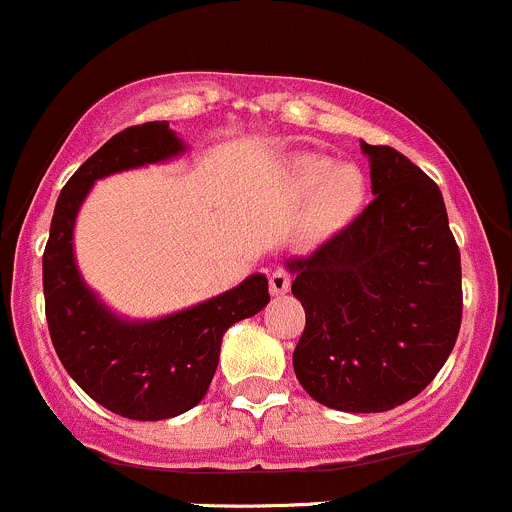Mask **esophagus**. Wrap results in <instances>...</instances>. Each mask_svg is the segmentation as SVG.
<instances>
[{"label":"esophagus","instance_id":"1","mask_svg":"<svg viewBox=\"0 0 512 512\" xmlns=\"http://www.w3.org/2000/svg\"><path fill=\"white\" fill-rule=\"evenodd\" d=\"M289 285H292V277H289L287 270L277 267L275 272H270V292L272 294H285V292H289Z\"/></svg>","mask_w":512,"mask_h":512}]
</instances>
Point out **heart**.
Here are the masks:
<instances>
[{"instance_id": "b5f03b06", "label": "heart", "mask_w": 512, "mask_h": 512, "mask_svg": "<svg viewBox=\"0 0 512 512\" xmlns=\"http://www.w3.org/2000/svg\"><path fill=\"white\" fill-rule=\"evenodd\" d=\"M294 185L302 195L312 194L309 227L319 235H329L347 227L359 215L364 203V175L354 165H332L322 156H299L292 168Z\"/></svg>"}]
</instances>
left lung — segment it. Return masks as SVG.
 <instances>
[{
	"label": "left lung",
	"instance_id": "left-lung-1",
	"mask_svg": "<svg viewBox=\"0 0 512 512\" xmlns=\"http://www.w3.org/2000/svg\"><path fill=\"white\" fill-rule=\"evenodd\" d=\"M361 151L374 200L312 255L287 260L307 314L292 364L319 404L379 414L446 364L461 329V252L438 185L394 148Z\"/></svg>",
	"mask_w": 512,
	"mask_h": 512
}]
</instances>
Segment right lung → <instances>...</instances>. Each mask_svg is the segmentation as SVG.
Masks as SVG:
<instances>
[{"mask_svg": "<svg viewBox=\"0 0 512 512\" xmlns=\"http://www.w3.org/2000/svg\"><path fill=\"white\" fill-rule=\"evenodd\" d=\"M168 121L116 133L76 170L56 200L44 250V302L51 344L71 379L103 409L133 421H163L208 394L223 334L270 302L265 275L183 312L151 322L121 319L86 287L74 260V223L98 178L180 156Z\"/></svg>", "mask_w": 512, "mask_h": 512, "instance_id": "add662e5", "label": "right lung"}]
</instances>
